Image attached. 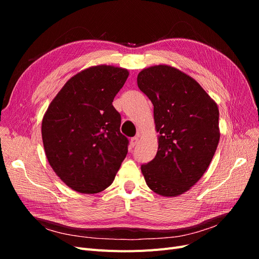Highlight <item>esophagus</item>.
<instances>
[{"instance_id":"obj_1","label":"esophagus","mask_w":259,"mask_h":259,"mask_svg":"<svg viewBox=\"0 0 259 259\" xmlns=\"http://www.w3.org/2000/svg\"><path fill=\"white\" fill-rule=\"evenodd\" d=\"M138 140H139V137H138V136H136V137H133V138L131 139V142H130V146H131L132 148H134V147L137 145Z\"/></svg>"}]
</instances>
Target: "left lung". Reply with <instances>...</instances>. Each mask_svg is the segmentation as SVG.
Here are the masks:
<instances>
[{
	"mask_svg": "<svg viewBox=\"0 0 259 259\" xmlns=\"http://www.w3.org/2000/svg\"><path fill=\"white\" fill-rule=\"evenodd\" d=\"M138 88L153 104L158 135L155 158L142 165L150 189L163 197L190 190L204 175L217 149V104L193 77L168 65L143 69Z\"/></svg>",
	"mask_w": 259,
	"mask_h": 259,
	"instance_id": "obj_1",
	"label": "left lung"
}]
</instances>
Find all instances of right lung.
<instances>
[{"label":"right lung","mask_w":259,"mask_h":259,"mask_svg":"<svg viewBox=\"0 0 259 259\" xmlns=\"http://www.w3.org/2000/svg\"><path fill=\"white\" fill-rule=\"evenodd\" d=\"M128 70L111 65L86 68L66 82L42 120L46 158L72 190L93 194L110 186L127 154L121 115L112 101Z\"/></svg>","instance_id":"right-lung-1"}]
</instances>
